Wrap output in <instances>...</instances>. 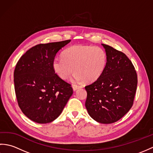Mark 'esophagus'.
<instances>
[{"label": "esophagus", "mask_w": 153, "mask_h": 153, "mask_svg": "<svg viewBox=\"0 0 153 153\" xmlns=\"http://www.w3.org/2000/svg\"><path fill=\"white\" fill-rule=\"evenodd\" d=\"M81 87H82L79 86V85H72V88H73L74 91H76L77 89L81 88Z\"/></svg>", "instance_id": "esophagus-1"}]
</instances>
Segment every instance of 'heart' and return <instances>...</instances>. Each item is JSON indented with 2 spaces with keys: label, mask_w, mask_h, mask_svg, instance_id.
Returning <instances> with one entry per match:
<instances>
[{
  "label": "heart",
  "mask_w": 153,
  "mask_h": 153,
  "mask_svg": "<svg viewBox=\"0 0 153 153\" xmlns=\"http://www.w3.org/2000/svg\"><path fill=\"white\" fill-rule=\"evenodd\" d=\"M62 58H54V72L63 79L69 78L74 69V79L93 83L102 76L107 64V54L103 48L89 45H74L66 48Z\"/></svg>",
  "instance_id": "1"
}]
</instances>
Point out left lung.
<instances>
[{"instance_id":"left-lung-1","label":"left lung","mask_w":153,"mask_h":153,"mask_svg":"<svg viewBox=\"0 0 153 153\" xmlns=\"http://www.w3.org/2000/svg\"><path fill=\"white\" fill-rule=\"evenodd\" d=\"M101 45L107 54V64L102 76L85 87V107L96 122L108 124L122 118L131 108L137 76L134 65L124 53Z\"/></svg>"}]
</instances>
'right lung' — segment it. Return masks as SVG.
I'll list each match as a JSON object with an SVG mask.
<instances>
[{"mask_svg":"<svg viewBox=\"0 0 153 153\" xmlns=\"http://www.w3.org/2000/svg\"><path fill=\"white\" fill-rule=\"evenodd\" d=\"M71 41L40 44L19 58L14 73L16 98L22 112L32 121L47 123L56 119L72 95L70 84L55 74L53 62Z\"/></svg>","mask_w":153,"mask_h":153,"instance_id":"right-lung-1","label":"right lung"}]
</instances>
